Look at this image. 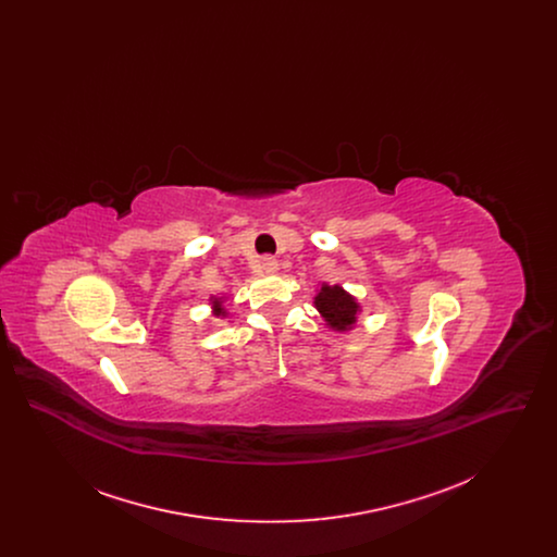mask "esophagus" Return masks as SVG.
Returning a JSON list of instances; mask_svg holds the SVG:
<instances>
[{
	"label": "esophagus",
	"instance_id": "34e87169",
	"mask_svg": "<svg viewBox=\"0 0 557 557\" xmlns=\"http://www.w3.org/2000/svg\"><path fill=\"white\" fill-rule=\"evenodd\" d=\"M277 261L275 259H271V257H265V259H261V271L263 273H277Z\"/></svg>",
	"mask_w": 557,
	"mask_h": 557
}]
</instances>
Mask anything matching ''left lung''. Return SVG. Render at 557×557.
<instances>
[{
  "mask_svg": "<svg viewBox=\"0 0 557 557\" xmlns=\"http://www.w3.org/2000/svg\"><path fill=\"white\" fill-rule=\"evenodd\" d=\"M313 305L319 315L325 321V325L338 334L350 332L361 315L359 300L350 292H346L341 284L330 286L327 282H321V288H318Z\"/></svg>",
  "mask_w": 557,
  "mask_h": 557,
  "instance_id": "left-lung-1",
  "label": "left lung"
}]
</instances>
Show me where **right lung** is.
Here are the masks:
<instances>
[{
  "instance_id": "right-lung-1",
  "label": "right lung",
  "mask_w": 557,
  "mask_h": 557,
  "mask_svg": "<svg viewBox=\"0 0 557 557\" xmlns=\"http://www.w3.org/2000/svg\"><path fill=\"white\" fill-rule=\"evenodd\" d=\"M223 302H225V296H214V294H211L209 305H211L212 315H214V318L225 319L230 315L227 309L223 307Z\"/></svg>"
}]
</instances>
